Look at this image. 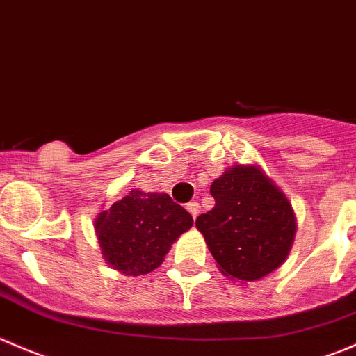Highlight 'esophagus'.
Masks as SVG:
<instances>
[{
	"label": "esophagus",
	"instance_id": "34e87169",
	"mask_svg": "<svg viewBox=\"0 0 356 356\" xmlns=\"http://www.w3.org/2000/svg\"><path fill=\"white\" fill-rule=\"evenodd\" d=\"M186 209H188V212L191 213L193 219H196V217H198V213H200V205H198V202H189L188 205H186Z\"/></svg>",
	"mask_w": 356,
	"mask_h": 356
}]
</instances>
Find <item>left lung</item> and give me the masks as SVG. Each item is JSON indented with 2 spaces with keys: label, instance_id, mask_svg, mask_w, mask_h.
<instances>
[{
  "label": "left lung",
  "instance_id": "left-lung-1",
  "mask_svg": "<svg viewBox=\"0 0 356 356\" xmlns=\"http://www.w3.org/2000/svg\"><path fill=\"white\" fill-rule=\"evenodd\" d=\"M216 207L196 219L219 270L254 282L284 264L296 236L287 196L255 165H234L210 186Z\"/></svg>",
  "mask_w": 356,
  "mask_h": 356
}]
</instances>
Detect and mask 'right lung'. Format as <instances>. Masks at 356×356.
Wrapping results in <instances>:
<instances>
[{"mask_svg":"<svg viewBox=\"0 0 356 356\" xmlns=\"http://www.w3.org/2000/svg\"><path fill=\"white\" fill-rule=\"evenodd\" d=\"M191 226V213L172 202L167 193L139 189L127 193L95 219L104 259L130 277L156 270L170 245Z\"/></svg>","mask_w":356,"mask_h":356,"instance_id":"right-lung-1","label":"right lung"}]
</instances>
